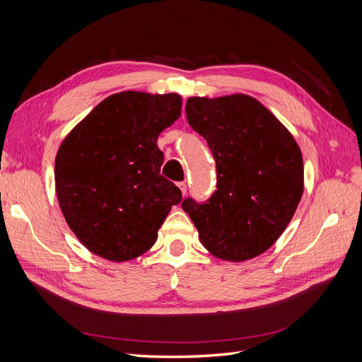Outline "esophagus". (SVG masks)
<instances>
[{"label": "esophagus", "mask_w": 362, "mask_h": 362, "mask_svg": "<svg viewBox=\"0 0 362 362\" xmlns=\"http://www.w3.org/2000/svg\"><path fill=\"white\" fill-rule=\"evenodd\" d=\"M178 187H180V190H181V193H182V194L187 193V182H185V181L178 182Z\"/></svg>", "instance_id": "esophagus-1"}]
</instances>
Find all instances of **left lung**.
I'll use <instances>...</instances> for the list:
<instances>
[{"label": "left lung", "mask_w": 362, "mask_h": 362, "mask_svg": "<svg viewBox=\"0 0 362 362\" xmlns=\"http://www.w3.org/2000/svg\"><path fill=\"white\" fill-rule=\"evenodd\" d=\"M189 125L216 160V192L182 201L201 243L221 259L245 261L276 242L299 205L303 161L293 136L255 98H189Z\"/></svg>", "instance_id": "left-lung-1"}]
</instances>
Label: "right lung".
I'll return each instance as SVG.
<instances>
[{
    "instance_id": "right-lung-1",
    "label": "right lung",
    "mask_w": 362,
    "mask_h": 362,
    "mask_svg": "<svg viewBox=\"0 0 362 362\" xmlns=\"http://www.w3.org/2000/svg\"><path fill=\"white\" fill-rule=\"evenodd\" d=\"M177 93L120 92L105 98L76 125L56 157V192L69 228L93 254L137 258L181 190L160 173L163 129L181 116Z\"/></svg>"
}]
</instances>
